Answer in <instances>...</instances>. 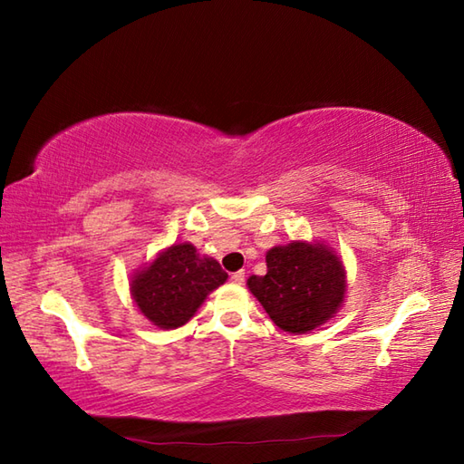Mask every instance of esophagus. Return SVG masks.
I'll use <instances>...</instances> for the list:
<instances>
[{
	"label": "esophagus",
	"mask_w": 464,
	"mask_h": 464,
	"mask_svg": "<svg viewBox=\"0 0 464 464\" xmlns=\"http://www.w3.org/2000/svg\"><path fill=\"white\" fill-rule=\"evenodd\" d=\"M231 280L235 282V285H243V282H246V272H243V270L233 272L231 274Z\"/></svg>",
	"instance_id": "esophagus-1"
}]
</instances>
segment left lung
<instances>
[{
    "label": "left lung",
    "mask_w": 464,
    "mask_h": 464,
    "mask_svg": "<svg viewBox=\"0 0 464 464\" xmlns=\"http://www.w3.org/2000/svg\"><path fill=\"white\" fill-rule=\"evenodd\" d=\"M268 272L247 286L270 319L290 334H307L340 309L345 272L340 257L321 243L293 241L266 254Z\"/></svg>",
    "instance_id": "left-lung-1"
}]
</instances>
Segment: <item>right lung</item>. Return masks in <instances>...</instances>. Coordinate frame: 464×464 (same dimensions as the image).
<instances>
[{
	"mask_svg": "<svg viewBox=\"0 0 464 464\" xmlns=\"http://www.w3.org/2000/svg\"><path fill=\"white\" fill-rule=\"evenodd\" d=\"M227 272L213 257H200L190 243L161 251L130 282L140 313L157 327L176 329L194 317L204 298L221 286Z\"/></svg>",
	"mask_w": 464,
	"mask_h": 464,
	"instance_id": "right-lung-1",
	"label": "right lung"
}]
</instances>
